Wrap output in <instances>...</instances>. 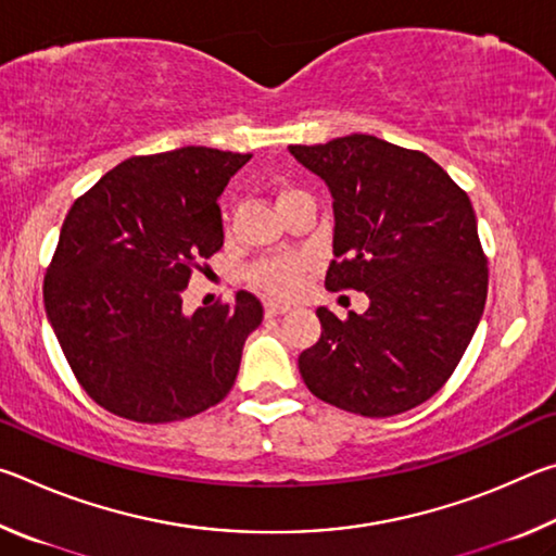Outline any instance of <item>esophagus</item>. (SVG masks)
<instances>
[{"label": "esophagus", "mask_w": 556, "mask_h": 556, "mask_svg": "<svg viewBox=\"0 0 556 556\" xmlns=\"http://www.w3.org/2000/svg\"><path fill=\"white\" fill-rule=\"evenodd\" d=\"M289 308H291L289 304H279V301H267V304H265V314H267L269 318H275V316L287 314Z\"/></svg>", "instance_id": "esophagus-1"}]
</instances>
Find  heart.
Masks as SVG:
<instances>
[{
    "instance_id": "obj_1",
    "label": "heart",
    "mask_w": 556,
    "mask_h": 556,
    "mask_svg": "<svg viewBox=\"0 0 556 556\" xmlns=\"http://www.w3.org/2000/svg\"><path fill=\"white\" fill-rule=\"evenodd\" d=\"M299 193L296 188L285 186L279 188V201H287L289 195ZM308 260L304 255H279L255 262L248 269V279L252 287H257L269 296H291L301 285V277L306 275Z\"/></svg>"
}]
</instances>
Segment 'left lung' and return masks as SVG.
<instances>
[{"instance_id": "left-lung-1", "label": "left lung", "mask_w": 556, "mask_h": 556, "mask_svg": "<svg viewBox=\"0 0 556 556\" xmlns=\"http://www.w3.org/2000/svg\"><path fill=\"white\" fill-rule=\"evenodd\" d=\"M289 152L333 195L326 289L365 291L348 318L321 306V338L299 355L318 400L392 417L437 394L464 357L488 296V260L464 188L425 152L372 135Z\"/></svg>"}]
</instances>
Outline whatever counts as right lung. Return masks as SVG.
I'll use <instances>...</instances> for the list:
<instances>
[{
	"label": "right lung",
	"instance_id": "obj_1",
	"mask_svg": "<svg viewBox=\"0 0 556 556\" xmlns=\"http://www.w3.org/2000/svg\"><path fill=\"white\" fill-rule=\"evenodd\" d=\"M252 154L208 147L131 156L65 215L43 304L65 361L100 407L142 425L193 417L230 392L262 304L184 314V289L223 248L220 193Z\"/></svg>",
	"mask_w": 556,
	"mask_h": 556
}]
</instances>
